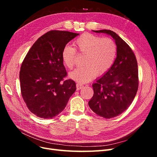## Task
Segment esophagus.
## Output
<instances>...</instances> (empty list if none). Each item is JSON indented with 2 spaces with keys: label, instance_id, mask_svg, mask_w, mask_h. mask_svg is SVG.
Instances as JSON below:
<instances>
[{
  "label": "esophagus",
  "instance_id": "1",
  "mask_svg": "<svg viewBox=\"0 0 157 157\" xmlns=\"http://www.w3.org/2000/svg\"><path fill=\"white\" fill-rule=\"evenodd\" d=\"M76 86H77V90H79L80 89H82L84 86H83L82 84H80L79 83H77V85H76Z\"/></svg>",
  "mask_w": 157,
  "mask_h": 157
}]
</instances>
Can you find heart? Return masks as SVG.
Returning a JSON list of instances; mask_svg holds the SVG:
<instances>
[{"label":"heart","mask_w":157,"mask_h":157,"mask_svg":"<svg viewBox=\"0 0 157 157\" xmlns=\"http://www.w3.org/2000/svg\"><path fill=\"white\" fill-rule=\"evenodd\" d=\"M75 45L80 54H85L84 67L73 71L69 77L75 81L85 83L96 76L103 75L113 65L117 55L116 42L111 38H102L90 33H84L75 41ZM75 48L66 45L61 53V59L66 67L71 69L75 65Z\"/></svg>","instance_id":"b5f03b06"}]
</instances>
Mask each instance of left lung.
Instances as JSON below:
<instances>
[{
    "label": "left lung",
    "mask_w": 157,
    "mask_h": 157,
    "mask_svg": "<svg viewBox=\"0 0 157 157\" xmlns=\"http://www.w3.org/2000/svg\"><path fill=\"white\" fill-rule=\"evenodd\" d=\"M111 35L117 46V55L112 67L92 85L94 96L88 102L96 115L111 118L130 107L138 89V69L130 47L111 30L93 31Z\"/></svg>",
    "instance_id": "1"
}]
</instances>
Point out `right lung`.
Instances as JSON below:
<instances>
[{
	"label": "right lung",
	"mask_w": 157,
	"mask_h": 157,
	"mask_svg": "<svg viewBox=\"0 0 157 157\" xmlns=\"http://www.w3.org/2000/svg\"><path fill=\"white\" fill-rule=\"evenodd\" d=\"M64 31H50L37 39L23 59L20 72L22 98L29 110L44 119L58 115L76 90L67 76L61 59L63 48L78 35Z\"/></svg>",
	"instance_id": "right-lung-1"
}]
</instances>
